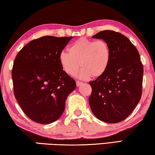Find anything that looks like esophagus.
I'll return each mask as SVG.
<instances>
[{
  "mask_svg": "<svg viewBox=\"0 0 155 155\" xmlns=\"http://www.w3.org/2000/svg\"><path fill=\"white\" fill-rule=\"evenodd\" d=\"M82 84V82H80V81L78 80L76 81V85H77V87H80V86H81Z\"/></svg>",
  "mask_w": 155,
  "mask_h": 155,
  "instance_id": "obj_1",
  "label": "esophagus"
}]
</instances>
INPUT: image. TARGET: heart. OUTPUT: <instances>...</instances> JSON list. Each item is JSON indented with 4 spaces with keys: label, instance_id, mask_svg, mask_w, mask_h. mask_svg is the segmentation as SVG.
I'll list each match as a JSON object with an SVG mask.
<instances>
[{
    "label": "heart",
    "instance_id": "obj_1",
    "mask_svg": "<svg viewBox=\"0 0 155 155\" xmlns=\"http://www.w3.org/2000/svg\"><path fill=\"white\" fill-rule=\"evenodd\" d=\"M68 52H61L59 61L62 70L71 76L77 73L80 66V78H99L110 64L111 50L108 43L104 40L80 38L70 45Z\"/></svg>",
    "mask_w": 155,
    "mask_h": 155
}]
</instances>
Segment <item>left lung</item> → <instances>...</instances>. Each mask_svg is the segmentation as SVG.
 Here are the masks:
<instances>
[{"mask_svg":"<svg viewBox=\"0 0 155 155\" xmlns=\"http://www.w3.org/2000/svg\"><path fill=\"white\" fill-rule=\"evenodd\" d=\"M108 43L111 50L106 71L89 84L91 110L99 120L115 124L130 115L142 94L143 68L137 48L125 35L104 30L92 37Z\"/></svg>","mask_w":155,"mask_h":155,"instance_id":"8db88e82","label":"left lung"}]
</instances>
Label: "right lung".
Wrapping results in <instances>:
<instances>
[{
  "label": "right lung",
  "mask_w": 155,
  "mask_h": 155,
  "mask_svg": "<svg viewBox=\"0 0 155 155\" xmlns=\"http://www.w3.org/2000/svg\"><path fill=\"white\" fill-rule=\"evenodd\" d=\"M73 37L45 35L18 53L12 71L14 93L25 115L47 124L62 115L75 81L62 70L59 55Z\"/></svg>",
  "instance_id": "add662e5"
}]
</instances>
